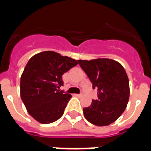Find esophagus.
Wrapping results in <instances>:
<instances>
[{
    "label": "esophagus",
    "instance_id": "1",
    "mask_svg": "<svg viewBox=\"0 0 151 151\" xmlns=\"http://www.w3.org/2000/svg\"><path fill=\"white\" fill-rule=\"evenodd\" d=\"M73 96L77 97H81L82 96V94H73Z\"/></svg>",
    "mask_w": 151,
    "mask_h": 151
}]
</instances>
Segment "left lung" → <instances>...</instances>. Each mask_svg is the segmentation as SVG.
<instances>
[{
    "mask_svg": "<svg viewBox=\"0 0 151 151\" xmlns=\"http://www.w3.org/2000/svg\"><path fill=\"white\" fill-rule=\"evenodd\" d=\"M78 62L98 91V99L83 109L84 116L95 125H109L122 114L129 102L130 88L125 70L118 62L106 58Z\"/></svg>",
    "mask_w": 151,
    "mask_h": 151,
    "instance_id": "8db88e82",
    "label": "left lung"
}]
</instances>
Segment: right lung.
Wrapping results in <instances>:
<instances>
[{
  "mask_svg": "<svg viewBox=\"0 0 151 151\" xmlns=\"http://www.w3.org/2000/svg\"><path fill=\"white\" fill-rule=\"evenodd\" d=\"M78 61L57 52L34 55L25 66L20 79V96L27 112L41 124H50L63 116L71 96L60 91L63 73Z\"/></svg>",
  "mask_w": 151,
  "mask_h": 151,
  "instance_id": "obj_1",
  "label": "right lung"
}]
</instances>
